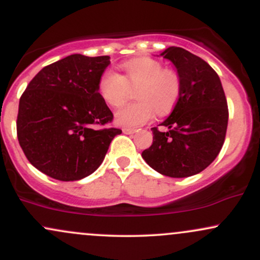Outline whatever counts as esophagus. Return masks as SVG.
I'll list each match as a JSON object with an SVG mask.
<instances>
[{
    "instance_id": "obj_1",
    "label": "esophagus",
    "mask_w": 260,
    "mask_h": 260,
    "mask_svg": "<svg viewBox=\"0 0 260 260\" xmlns=\"http://www.w3.org/2000/svg\"><path fill=\"white\" fill-rule=\"evenodd\" d=\"M122 132H123L124 134H134L137 132L136 129H131V128H123V129H122Z\"/></svg>"
}]
</instances>
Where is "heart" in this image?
I'll use <instances>...</instances> for the list:
<instances>
[{"instance_id": "heart-1", "label": "heart", "mask_w": 260, "mask_h": 260, "mask_svg": "<svg viewBox=\"0 0 260 260\" xmlns=\"http://www.w3.org/2000/svg\"><path fill=\"white\" fill-rule=\"evenodd\" d=\"M126 76L107 70L99 80V94L107 105L117 107L128 96L129 88L139 86L136 92L138 103L127 104L115 113L116 123L137 128L153 120L155 111L165 115L174 109L181 92V80L175 71L165 70L159 61L149 57L124 62Z\"/></svg>"}]
</instances>
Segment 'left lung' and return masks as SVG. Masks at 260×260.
Wrapping results in <instances>:
<instances>
[{"label": "left lung", "mask_w": 260, "mask_h": 260, "mask_svg": "<svg viewBox=\"0 0 260 260\" xmlns=\"http://www.w3.org/2000/svg\"><path fill=\"white\" fill-rule=\"evenodd\" d=\"M171 61L181 80L174 111L153 131V144L142 153L159 174L182 178L207 169L221 150L228 129L229 110L221 82L204 59L182 47L161 53Z\"/></svg>", "instance_id": "8db88e82"}]
</instances>
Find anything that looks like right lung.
I'll list each match as a JSON object with an SVG mask.
<instances>
[{
	"mask_svg": "<svg viewBox=\"0 0 260 260\" xmlns=\"http://www.w3.org/2000/svg\"><path fill=\"white\" fill-rule=\"evenodd\" d=\"M109 56H67L39 72L20 96L17 136L26 159L58 181L91 175L118 128H101L113 115L99 94Z\"/></svg>",
	"mask_w": 260,
	"mask_h": 260,
	"instance_id": "obj_1",
	"label": "right lung"
}]
</instances>
